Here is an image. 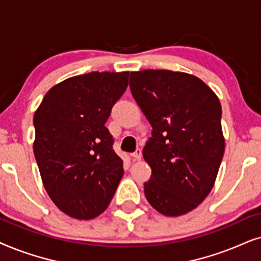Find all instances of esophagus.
I'll return each mask as SVG.
<instances>
[{
	"label": "esophagus",
	"instance_id": "34e87169",
	"mask_svg": "<svg viewBox=\"0 0 261 261\" xmlns=\"http://www.w3.org/2000/svg\"><path fill=\"white\" fill-rule=\"evenodd\" d=\"M130 156H131V159L134 160V161H140V160L142 159V151H141V149H137V150L135 151L134 154H131Z\"/></svg>",
	"mask_w": 261,
	"mask_h": 261
}]
</instances>
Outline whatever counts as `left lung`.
<instances>
[{"mask_svg":"<svg viewBox=\"0 0 261 261\" xmlns=\"http://www.w3.org/2000/svg\"><path fill=\"white\" fill-rule=\"evenodd\" d=\"M130 89L152 127L143 149L151 168L145 198L165 216L190 213L213 190L223 159L220 99L181 71H131Z\"/></svg>","mask_w":261,"mask_h":261,"instance_id":"left-lung-1","label":"left lung"}]
</instances>
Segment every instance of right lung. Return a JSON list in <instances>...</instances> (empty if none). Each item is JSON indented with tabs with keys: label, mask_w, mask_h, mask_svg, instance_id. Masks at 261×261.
<instances>
[{
	"label": "right lung",
	"mask_w": 261,
	"mask_h": 261,
	"mask_svg": "<svg viewBox=\"0 0 261 261\" xmlns=\"http://www.w3.org/2000/svg\"><path fill=\"white\" fill-rule=\"evenodd\" d=\"M128 71H93L52 87L34 112L33 151L55 205L76 220L102 214L124 174L105 126Z\"/></svg>",
	"instance_id": "1"
}]
</instances>
